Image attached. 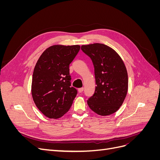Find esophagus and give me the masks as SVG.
<instances>
[{
    "label": "esophagus",
    "instance_id": "1",
    "mask_svg": "<svg viewBox=\"0 0 160 160\" xmlns=\"http://www.w3.org/2000/svg\"><path fill=\"white\" fill-rule=\"evenodd\" d=\"M83 88H79V89H78V91L79 92V93H82V92L83 91Z\"/></svg>",
    "mask_w": 160,
    "mask_h": 160
}]
</instances>
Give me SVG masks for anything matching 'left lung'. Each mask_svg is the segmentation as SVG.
<instances>
[{
	"instance_id": "1",
	"label": "left lung",
	"mask_w": 160,
	"mask_h": 160,
	"mask_svg": "<svg viewBox=\"0 0 160 160\" xmlns=\"http://www.w3.org/2000/svg\"><path fill=\"white\" fill-rule=\"evenodd\" d=\"M81 50L92 60L95 69V90L88 100L89 108L106 116L122 105L128 90V75L122 58L112 48L93 43L82 45Z\"/></svg>"
}]
</instances>
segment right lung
Returning <instances> with one entry per match:
<instances>
[{"label":"right lung","instance_id":"add662e5","mask_svg":"<svg viewBox=\"0 0 160 160\" xmlns=\"http://www.w3.org/2000/svg\"><path fill=\"white\" fill-rule=\"evenodd\" d=\"M80 46L55 45L43 52L33 71L31 93L37 108L50 119H59L71 108L77 95L71 87L69 64Z\"/></svg>","mask_w":160,"mask_h":160}]
</instances>
